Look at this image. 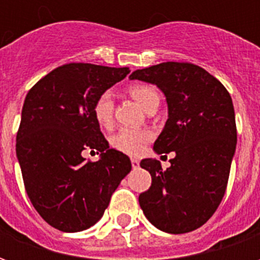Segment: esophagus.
Listing matches in <instances>:
<instances>
[{
    "label": "esophagus",
    "mask_w": 260,
    "mask_h": 260,
    "mask_svg": "<svg viewBox=\"0 0 260 260\" xmlns=\"http://www.w3.org/2000/svg\"><path fill=\"white\" fill-rule=\"evenodd\" d=\"M131 163H132V167H134V169H138V167H139V160H138V158H131Z\"/></svg>",
    "instance_id": "obj_1"
}]
</instances>
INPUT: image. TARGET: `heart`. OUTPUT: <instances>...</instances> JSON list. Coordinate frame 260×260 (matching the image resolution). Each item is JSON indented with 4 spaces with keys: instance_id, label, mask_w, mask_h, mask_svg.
<instances>
[{
    "instance_id": "b5f03b06",
    "label": "heart",
    "mask_w": 260,
    "mask_h": 260,
    "mask_svg": "<svg viewBox=\"0 0 260 260\" xmlns=\"http://www.w3.org/2000/svg\"><path fill=\"white\" fill-rule=\"evenodd\" d=\"M132 99L141 104L146 111L154 107H158L160 94L153 87L146 83H134L128 87ZM93 115L96 122L102 128H111L114 122V102L110 91H103L93 103ZM153 139V134L149 129H132L122 128L111 138V145L118 152H122L129 156H138L145 149V145Z\"/></svg>"
}]
</instances>
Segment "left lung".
<instances>
[{
	"mask_svg": "<svg viewBox=\"0 0 260 260\" xmlns=\"http://www.w3.org/2000/svg\"><path fill=\"white\" fill-rule=\"evenodd\" d=\"M129 78L154 83L166 94L169 119L153 149L175 152L167 170L156 158L142 160L152 185L139 195V205L161 231H193L212 217L225 193L237 146L231 96L220 80L191 62H161Z\"/></svg>",
	"mask_w": 260,
	"mask_h": 260,
	"instance_id": "left-lung-1",
	"label": "left lung"
}]
</instances>
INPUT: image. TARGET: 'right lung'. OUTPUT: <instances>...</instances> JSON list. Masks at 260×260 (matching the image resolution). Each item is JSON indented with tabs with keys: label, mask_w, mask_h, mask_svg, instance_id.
<instances>
[{
	"label": "right lung",
	"mask_w": 260,
	"mask_h": 260,
	"mask_svg": "<svg viewBox=\"0 0 260 260\" xmlns=\"http://www.w3.org/2000/svg\"><path fill=\"white\" fill-rule=\"evenodd\" d=\"M128 74L129 68L71 62L26 94L16 156L31 205L54 229L76 233L96 224L132 169L126 154L110 149L93 115L99 94ZM89 150L102 158L86 160L81 154Z\"/></svg>",
	"instance_id": "obj_1"
}]
</instances>
